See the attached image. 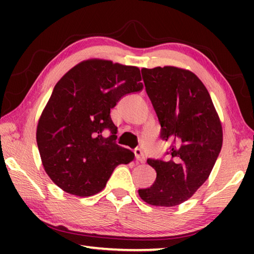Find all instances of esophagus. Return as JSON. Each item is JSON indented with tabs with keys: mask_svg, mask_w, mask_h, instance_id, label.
Segmentation results:
<instances>
[{
	"mask_svg": "<svg viewBox=\"0 0 254 254\" xmlns=\"http://www.w3.org/2000/svg\"><path fill=\"white\" fill-rule=\"evenodd\" d=\"M134 156H135V159L139 162H144V154H143V151L141 150L140 148H136L134 150Z\"/></svg>",
	"mask_w": 254,
	"mask_h": 254,
	"instance_id": "34e87169",
	"label": "esophagus"
}]
</instances>
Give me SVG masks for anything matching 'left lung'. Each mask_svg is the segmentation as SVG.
<instances>
[{
	"instance_id": "obj_1",
	"label": "left lung",
	"mask_w": 254,
	"mask_h": 254,
	"mask_svg": "<svg viewBox=\"0 0 254 254\" xmlns=\"http://www.w3.org/2000/svg\"><path fill=\"white\" fill-rule=\"evenodd\" d=\"M150 101L160 123V139L170 143L169 158H149L156 170L141 199L171 207L186 201L207 180L221 152L223 131L209 93L194 72L166 66L142 68Z\"/></svg>"
}]
</instances>
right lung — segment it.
<instances>
[{
	"instance_id": "1",
	"label": "right lung",
	"mask_w": 254,
	"mask_h": 254,
	"mask_svg": "<svg viewBox=\"0 0 254 254\" xmlns=\"http://www.w3.org/2000/svg\"><path fill=\"white\" fill-rule=\"evenodd\" d=\"M140 69L89 59L56 84L37 127V144L47 175L59 188L79 197L105 187L115 167L134 153L117 144L110 112L121 98L143 88ZM110 132L104 138L101 133Z\"/></svg>"
}]
</instances>
